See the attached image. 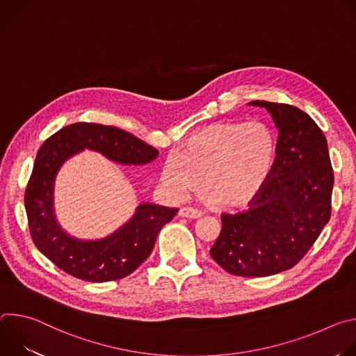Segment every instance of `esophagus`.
<instances>
[{
  "instance_id": "34e87169",
  "label": "esophagus",
  "mask_w": 356,
  "mask_h": 356,
  "mask_svg": "<svg viewBox=\"0 0 356 356\" xmlns=\"http://www.w3.org/2000/svg\"><path fill=\"white\" fill-rule=\"evenodd\" d=\"M179 216L184 217V218H200L201 211L197 209H193V207H183V209H180Z\"/></svg>"
}]
</instances>
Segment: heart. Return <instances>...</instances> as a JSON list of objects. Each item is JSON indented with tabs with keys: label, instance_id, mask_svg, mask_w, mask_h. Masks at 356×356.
Segmentation results:
<instances>
[{
	"label": "heart",
	"instance_id": "heart-1",
	"mask_svg": "<svg viewBox=\"0 0 356 356\" xmlns=\"http://www.w3.org/2000/svg\"><path fill=\"white\" fill-rule=\"evenodd\" d=\"M277 155L275 132L262 122H214L188 136L161 172L173 198L202 184L222 207H243L265 187Z\"/></svg>",
	"mask_w": 356,
	"mask_h": 356
}]
</instances>
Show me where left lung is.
<instances>
[{
	"mask_svg": "<svg viewBox=\"0 0 356 356\" xmlns=\"http://www.w3.org/2000/svg\"><path fill=\"white\" fill-rule=\"evenodd\" d=\"M249 106L266 108L279 129L275 166L246 211L221 216L210 255L231 275L264 277L291 269L320 236L331 217L334 172L327 139L310 115L269 101Z\"/></svg>",
	"mask_w": 356,
	"mask_h": 356,
	"instance_id": "8db88e82",
	"label": "left lung"
}]
</instances>
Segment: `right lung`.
I'll return each instance as SVG.
<instances>
[{
    "label": "right lung",
    "instance_id": "add662e5",
    "mask_svg": "<svg viewBox=\"0 0 356 356\" xmlns=\"http://www.w3.org/2000/svg\"><path fill=\"white\" fill-rule=\"evenodd\" d=\"M84 149L99 152L121 165H146L159 156L155 147L115 127L76 122L62 128L40 146L25 191L31 236L35 246L63 272L92 283L118 280L146 261L159 231L179 210L145 202L127 224L103 239L70 236L55 217V179L62 165Z\"/></svg>",
    "mask_w": 356,
    "mask_h": 356
}]
</instances>
